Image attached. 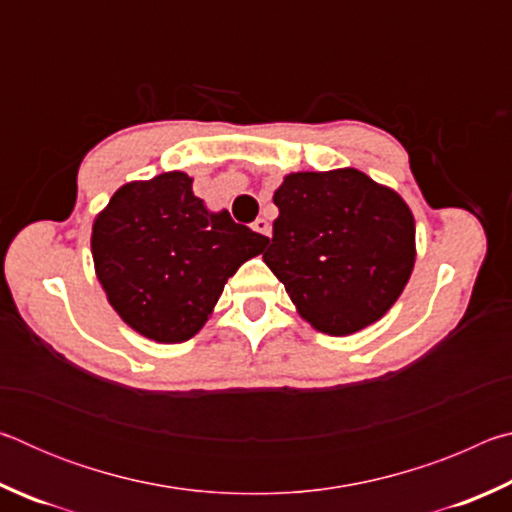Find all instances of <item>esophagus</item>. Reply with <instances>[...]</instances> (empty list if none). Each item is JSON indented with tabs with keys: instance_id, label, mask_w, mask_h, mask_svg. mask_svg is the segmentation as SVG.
I'll return each mask as SVG.
<instances>
[{
	"instance_id": "obj_1",
	"label": "esophagus",
	"mask_w": 512,
	"mask_h": 512,
	"mask_svg": "<svg viewBox=\"0 0 512 512\" xmlns=\"http://www.w3.org/2000/svg\"><path fill=\"white\" fill-rule=\"evenodd\" d=\"M253 230L259 232V235H264V237H271V223H268L266 219H257L253 223Z\"/></svg>"
}]
</instances>
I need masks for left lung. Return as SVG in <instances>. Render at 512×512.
Masks as SVG:
<instances>
[{
  "instance_id": "left-lung-1",
  "label": "left lung",
  "mask_w": 512,
  "mask_h": 512,
  "mask_svg": "<svg viewBox=\"0 0 512 512\" xmlns=\"http://www.w3.org/2000/svg\"><path fill=\"white\" fill-rule=\"evenodd\" d=\"M264 262L298 314L348 336L386 314L415 264V221L404 198L359 169L284 176Z\"/></svg>"
}]
</instances>
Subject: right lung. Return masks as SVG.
<instances>
[{"label":"right lung","mask_w":512,"mask_h":512,"mask_svg":"<svg viewBox=\"0 0 512 512\" xmlns=\"http://www.w3.org/2000/svg\"><path fill=\"white\" fill-rule=\"evenodd\" d=\"M192 183L183 171L126 183L92 223L94 271L108 302L158 343L198 334L228 277L268 244L228 210H207Z\"/></svg>","instance_id":"1"}]
</instances>
